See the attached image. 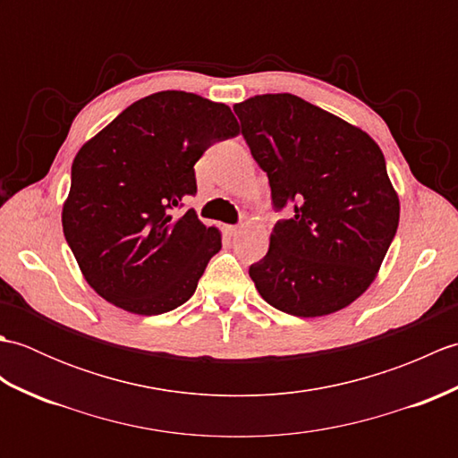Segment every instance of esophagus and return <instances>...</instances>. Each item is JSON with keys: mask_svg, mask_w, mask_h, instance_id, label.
<instances>
[{"mask_svg": "<svg viewBox=\"0 0 458 458\" xmlns=\"http://www.w3.org/2000/svg\"><path fill=\"white\" fill-rule=\"evenodd\" d=\"M242 232V226H226V234L228 236H238Z\"/></svg>", "mask_w": 458, "mask_h": 458, "instance_id": "1", "label": "esophagus"}]
</instances>
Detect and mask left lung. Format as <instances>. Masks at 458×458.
<instances>
[{"label": "left lung", "mask_w": 458, "mask_h": 458, "mask_svg": "<svg viewBox=\"0 0 458 458\" xmlns=\"http://www.w3.org/2000/svg\"><path fill=\"white\" fill-rule=\"evenodd\" d=\"M234 112L267 173L279 220L250 277L271 307L325 317L372 285L400 224V199L379 145L293 94H259Z\"/></svg>", "instance_id": "left-lung-1"}]
</instances>
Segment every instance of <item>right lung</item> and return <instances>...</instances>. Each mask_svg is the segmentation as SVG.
Returning <instances> with one entry per match:
<instances>
[{
	"label": "right lung",
	"mask_w": 458,
	"mask_h": 458,
	"mask_svg": "<svg viewBox=\"0 0 458 458\" xmlns=\"http://www.w3.org/2000/svg\"><path fill=\"white\" fill-rule=\"evenodd\" d=\"M240 133L226 104L163 90L133 102L72 161L63 232L84 279L108 303L161 315L189 301L222 248L220 230L192 208L194 163Z\"/></svg>",
	"instance_id": "add662e5"
}]
</instances>
